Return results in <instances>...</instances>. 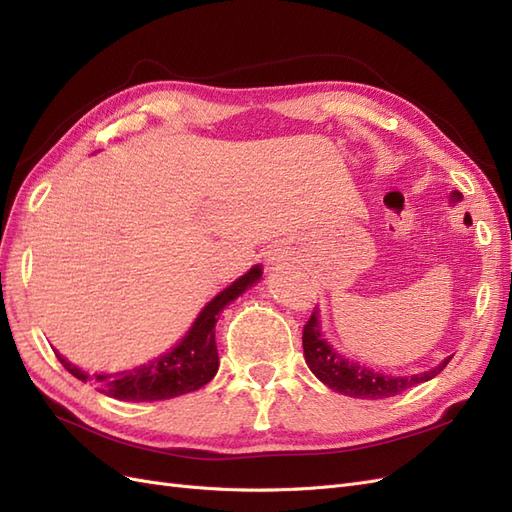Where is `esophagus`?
<instances>
[{"mask_svg": "<svg viewBox=\"0 0 512 512\" xmlns=\"http://www.w3.org/2000/svg\"><path fill=\"white\" fill-rule=\"evenodd\" d=\"M267 260L271 262V265H275V262H280V258H277L275 254H269V256H267Z\"/></svg>", "mask_w": 512, "mask_h": 512, "instance_id": "obj_1", "label": "esophagus"}]
</instances>
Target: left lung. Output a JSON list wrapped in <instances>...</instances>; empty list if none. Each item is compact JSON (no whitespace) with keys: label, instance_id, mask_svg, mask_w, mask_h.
Here are the masks:
<instances>
[{"label":"left lung","instance_id":"obj_1","mask_svg":"<svg viewBox=\"0 0 512 512\" xmlns=\"http://www.w3.org/2000/svg\"><path fill=\"white\" fill-rule=\"evenodd\" d=\"M303 352L305 361L312 369V374L329 386V389L359 399H384L404 393L412 386L431 380L438 376L440 371L448 365L453 356H448L438 367L416 376H384L380 371L369 369L365 365L344 359L342 354L331 348V344L324 339L318 322V307H314L312 316L303 327Z\"/></svg>","mask_w":512,"mask_h":512}]
</instances>
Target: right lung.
<instances>
[{
	"instance_id": "1",
	"label": "right lung",
	"mask_w": 512,
	"mask_h": 512,
	"mask_svg": "<svg viewBox=\"0 0 512 512\" xmlns=\"http://www.w3.org/2000/svg\"><path fill=\"white\" fill-rule=\"evenodd\" d=\"M260 277L262 267L256 265L224 288L218 297H213L194 320L188 335L160 359L130 371H121V374H94L98 391L121 401H160L198 391L218 374L220 359L218 346H215V322H218L220 312L239 294L254 286ZM55 354L74 378L83 382L89 380L85 371L68 363L59 352Z\"/></svg>"
}]
</instances>
